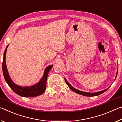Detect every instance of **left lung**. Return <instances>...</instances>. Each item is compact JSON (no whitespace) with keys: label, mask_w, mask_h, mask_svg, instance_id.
<instances>
[{"label":"left lung","mask_w":122,"mask_h":122,"mask_svg":"<svg viewBox=\"0 0 122 122\" xmlns=\"http://www.w3.org/2000/svg\"><path fill=\"white\" fill-rule=\"evenodd\" d=\"M117 73H118V71H117V73H116V77H115V79L117 77ZM65 81L66 82V83H67V84L69 88L71 89L73 91V92H75L76 93H77L78 94L80 95H83V96H89V97H92V96H98L99 95H100L101 94L103 93V92H106V91H107V90L108 89V88L106 89H104L103 90H102V91H100V92H82V91H80L79 90H77L76 89H75V88H74L73 86L71 85V84H70L67 81V80L66 79V78H65Z\"/></svg>","instance_id":"1"}]
</instances>
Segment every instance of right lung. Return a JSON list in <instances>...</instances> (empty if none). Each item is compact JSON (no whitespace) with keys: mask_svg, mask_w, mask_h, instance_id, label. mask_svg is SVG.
I'll return each instance as SVG.
<instances>
[{"mask_svg":"<svg viewBox=\"0 0 122 122\" xmlns=\"http://www.w3.org/2000/svg\"><path fill=\"white\" fill-rule=\"evenodd\" d=\"M9 45L6 47L5 51H4L3 66H2L4 77L8 85L16 94L20 96L25 97H32L38 96L42 94L46 88V82L48 74L51 69L52 68L53 65L47 66L45 69L44 75L42 78L37 83L32 86H22L17 85L14 83L10 77L7 69L6 64V51Z\"/></svg>","mask_w":122,"mask_h":122,"instance_id":"right-lung-1","label":"right lung"}]
</instances>
